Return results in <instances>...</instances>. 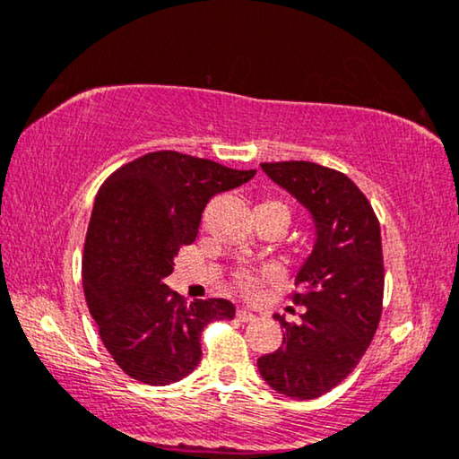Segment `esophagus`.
Segmentation results:
<instances>
[{
	"label": "esophagus",
	"mask_w": 459,
	"mask_h": 459,
	"mask_svg": "<svg viewBox=\"0 0 459 459\" xmlns=\"http://www.w3.org/2000/svg\"><path fill=\"white\" fill-rule=\"evenodd\" d=\"M237 319H238V321H253V319H255V316H253L251 311L238 309V311H237Z\"/></svg>",
	"instance_id": "obj_1"
}]
</instances>
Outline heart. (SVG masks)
I'll use <instances>...</instances> for the list:
<instances>
[{
  "mask_svg": "<svg viewBox=\"0 0 459 459\" xmlns=\"http://www.w3.org/2000/svg\"><path fill=\"white\" fill-rule=\"evenodd\" d=\"M280 278V272L276 268H264V270H238L235 273V289L241 292L245 299H257L262 295L264 286L273 280Z\"/></svg>",
  "mask_w": 459,
  "mask_h": 459,
  "instance_id": "heart-1",
  "label": "heart"
}]
</instances>
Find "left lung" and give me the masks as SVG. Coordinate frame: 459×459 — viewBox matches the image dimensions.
I'll return each mask as SVG.
<instances>
[{
	"label": "left lung",
	"mask_w": 459,
	"mask_h": 459,
	"mask_svg": "<svg viewBox=\"0 0 459 459\" xmlns=\"http://www.w3.org/2000/svg\"><path fill=\"white\" fill-rule=\"evenodd\" d=\"M317 224L316 249L297 276L292 303L300 324L284 327L282 346L257 360L268 385L295 400L319 398L359 365L383 311V249L377 214L367 195L336 169L307 160L262 162Z\"/></svg>",
	"instance_id": "8db88e82"
}]
</instances>
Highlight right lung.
<instances>
[{
  "label": "right lung",
  "instance_id": "obj_1",
  "mask_svg": "<svg viewBox=\"0 0 459 459\" xmlns=\"http://www.w3.org/2000/svg\"><path fill=\"white\" fill-rule=\"evenodd\" d=\"M255 173L159 150L123 164L100 186L82 282L102 344L132 379L169 385L187 377L202 360L204 327L235 317L229 300L187 303L164 278L183 245L195 241L212 197Z\"/></svg>",
  "mask_w": 459,
  "mask_h": 459
}]
</instances>
